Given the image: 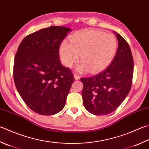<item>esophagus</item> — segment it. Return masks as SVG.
I'll return each mask as SVG.
<instances>
[{
  "label": "esophagus",
  "mask_w": 149,
  "mask_h": 149,
  "mask_svg": "<svg viewBox=\"0 0 149 149\" xmlns=\"http://www.w3.org/2000/svg\"><path fill=\"white\" fill-rule=\"evenodd\" d=\"M74 79L75 80H77V79H80V76L79 75H78L77 74H74Z\"/></svg>",
  "instance_id": "34e87169"
}]
</instances>
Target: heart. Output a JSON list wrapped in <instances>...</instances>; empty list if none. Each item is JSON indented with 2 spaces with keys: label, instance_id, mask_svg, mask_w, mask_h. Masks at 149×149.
Wrapping results in <instances>:
<instances>
[{
  "label": "heart",
  "instance_id": "1",
  "mask_svg": "<svg viewBox=\"0 0 149 149\" xmlns=\"http://www.w3.org/2000/svg\"><path fill=\"white\" fill-rule=\"evenodd\" d=\"M118 49V42L114 35L94 30L72 35L70 42L64 40L61 44L59 54L62 63L72 67L79 61L82 62L77 71L97 73L111 63Z\"/></svg>",
  "mask_w": 149,
  "mask_h": 149
}]
</instances>
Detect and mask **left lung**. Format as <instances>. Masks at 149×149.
I'll list each match as a JSON object with an SVG mask.
<instances>
[{"mask_svg":"<svg viewBox=\"0 0 149 149\" xmlns=\"http://www.w3.org/2000/svg\"><path fill=\"white\" fill-rule=\"evenodd\" d=\"M118 49L110 65L98 75L82 77V97L85 109L94 115H105L118 107L132 87L134 60L128 43L114 31Z\"/></svg>","mask_w":149,"mask_h":149,"instance_id":"obj_1","label":"left lung"}]
</instances>
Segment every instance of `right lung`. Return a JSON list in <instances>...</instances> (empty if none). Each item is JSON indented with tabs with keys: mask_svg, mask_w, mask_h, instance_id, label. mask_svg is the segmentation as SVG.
I'll use <instances>...</instances> for the list:
<instances>
[{
	"mask_svg": "<svg viewBox=\"0 0 149 149\" xmlns=\"http://www.w3.org/2000/svg\"><path fill=\"white\" fill-rule=\"evenodd\" d=\"M71 29L51 26L26 36L21 42L13 64L16 88L35 113L52 115L63 109L74 81L59 60V48Z\"/></svg>",
	"mask_w": 149,
	"mask_h": 149,
	"instance_id": "right-lung-1",
	"label": "right lung"
}]
</instances>
